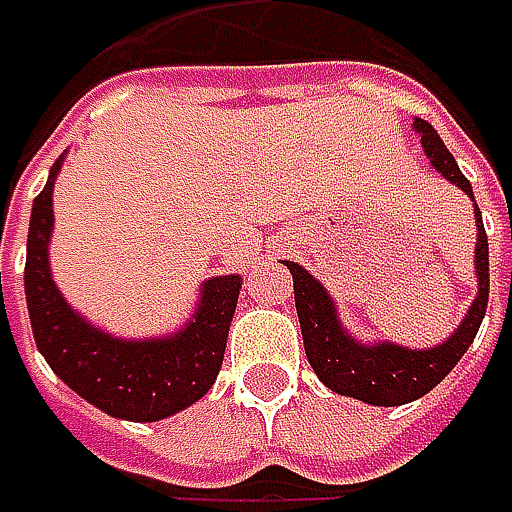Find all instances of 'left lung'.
I'll return each instance as SVG.
<instances>
[{
  "mask_svg": "<svg viewBox=\"0 0 512 512\" xmlns=\"http://www.w3.org/2000/svg\"><path fill=\"white\" fill-rule=\"evenodd\" d=\"M416 130L422 133V145L430 165L459 185L473 199V187L467 182L453 153L444 148L442 136L430 128L424 119H416ZM476 222H479V245H476V273H479V296L467 310L459 330L439 347L430 350H404L396 344H359L344 336L342 325L336 319V307L307 270L287 262L293 273V296H296V313L305 336V353L316 376L336 393L353 396L359 402L379 404V407H396L419 399L430 393L444 376L456 367V362L473 344L484 313H487V296H490V259H487V233L482 225V210L476 205Z\"/></svg>",
  "mask_w": 512,
  "mask_h": 512,
  "instance_id": "8db88e82",
  "label": "left lung"
}]
</instances>
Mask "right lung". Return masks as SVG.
<instances>
[{
  "instance_id": "obj_1",
  "label": "right lung",
  "mask_w": 512,
  "mask_h": 512,
  "mask_svg": "<svg viewBox=\"0 0 512 512\" xmlns=\"http://www.w3.org/2000/svg\"><path fill=\"white\" fill-rule=\"evenodd\" d=\"M33 199L25 259V299L39 353L50 370L108 416L159 422L199 402L225 359L227 330L239 299V276L210 279L193 322L173 339L122 342L82 322L50 279L48 242L53 227V179Z\"/></svg>"
}]
</instances>
